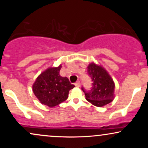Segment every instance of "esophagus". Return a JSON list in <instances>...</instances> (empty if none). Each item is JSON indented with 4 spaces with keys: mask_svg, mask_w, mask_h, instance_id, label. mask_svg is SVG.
<instances>
[{
    "mask_svg": "<svg viewBox=\"0 0 148 148\" xmlns=\"http://www.w3.org/2000/svg\"><path fill=\"white\" fill-rule=\"evenodd\" d=\"M75 86H76V87H80V86H81V83H80L79 81H76V82L75 83Z\"/></svg>",
    "mask_w": 148,
    "mask_h": 148,
    "instance_id": "esophagus-1",
    "label": "esophagus"
}]
</instances>
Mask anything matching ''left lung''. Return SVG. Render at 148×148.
<instances>
[{
	"mask_svg": "<svg viewBox=\"0 0 148 148\" xmlns=\"http://www.w3.org/2000/svg\"><path fill=\"white\" fill-rule=\"evenodd\" d=\"M92 86L90 91L82 88L86 99L92 104L102 107L111 103L115 98V83L108 72L100 64L91 62L88 66Z\"/></svg>",
	"mask_w": 148,
	"mask_h": 148,
	"instance_id": "8db88e82",
	"label": "left lung"
}]
</instances>
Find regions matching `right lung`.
Listing matches in <instances>:
<instances>
[{
  "mask_svg": "<svg viewBox=\"0 0 148 148\" xmlns=\"http://www.w3.org/2000/svg\"><path fill=\"white\" fill-rule=\"evenodd\" d=\"M61 67L60 64L47 69L37 76L33 85V91L40 102L51 108L65 101L69 90L75 87L67 77L60 75Z\"/></svg>",
  "mask_w": 148,
  "mask_h": 148,
  "instance_id": "1",
  "label": "right lung"
}]
</instances>
